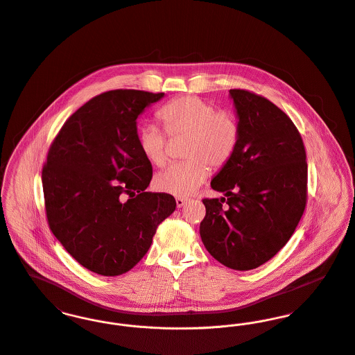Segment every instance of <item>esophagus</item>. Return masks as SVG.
Segmentation results:
<instances>
[{
	"label": "esophagus",
	"instance_id": "34e87169",
	"mask_svg": "<svg viewBox=\"0 0 355 355\" xmlns=\"http://www.w3.org/2000/svg\"><path fill=\"white\" fill-rule=\"evenodd\" d=\"M188 198H184V197H177L175 198V202H177V207L178 208H182V207H185V204H188Z\"/></svg>",
	"mask_w": 355,
	"mask_h": 355
}]
</instances>
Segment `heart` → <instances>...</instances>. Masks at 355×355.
Wrapping results in <instances>:
<instances>
[{"label":"heart","mask_w":355,"mask_h":355,"mask_svg":"<svg viewBox=\"0 0 355 355\" xmlns=\"http://www.w3.org/2000/svg\"><path fill=\"white\" fill-rule=\"evenodd\" d=\"M158 116L170 137H187L185 162L171 164L158 173L154 185L158 191L188 197L209 175L211 167L220 170L235 157L241 143V124L228 110H218L198 96H181L164 105ZM137 144L143 157L154 166L167 159V140L154 124L137 130Z\"/></svg>","instance_id":"b5f03b06"}]
</instances>
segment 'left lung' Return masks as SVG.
Here are the masks:
<instances>
[{
  "label": "left lung",
  "instance_id": "8db88e82",
  "mask_svg": "<svg viewBox=\"0 0 355 355\" xmlns=\"http://www.w3.org/2000/svg\"><path fill=\"white\" fill-rule=\"evenodd\" d=\"M241 143L211 181L225 197L204 198L200 223L208 252L234 270L263 265L288 243L306 205L308 166L300 132L268 98L231 89ZM229 207L225 209L222 204Z\"/></svg>",
  "mask_w": 355,
  "mask_h": 355
}]
</instances>
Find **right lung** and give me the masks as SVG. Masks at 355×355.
I'll return each mask as SVG.
<instances>
[{
  "label": "right lung",
  "instance_id": "1",
  "mask_svg": "<svg viewBox=\"0 0 355 355\" xmlns=\"http://www.w3.org/2000/svg\"><path fill=\"white\" fill-rule=\"evenodd\" d=\"M164 94L101 93L66 120L50 146L42 170L50 230L93 273L131 270L175 209L171 194L146 191L153 166L137 144V116Z\"/></svg>",
  "mask_w": 355,
  "mask_h": 355
}]
</instances>
